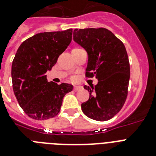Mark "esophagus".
<instances>
[{"label": "esophagus", "mask_w": 156, "mask_h": 156, "mask_svg": "<svg viewBox=\"0 0 156 156\" xmlns=\"http://www.w3.org/2000/svg\"><path fill=\"white\" fill-rule=\"evenodd\" d=\"M83 88V87L82 86H75L74 87H73V90H75V91H78V90H81Z\"/></svg>", "instance_id": "esophagus-1"}]
</instances>
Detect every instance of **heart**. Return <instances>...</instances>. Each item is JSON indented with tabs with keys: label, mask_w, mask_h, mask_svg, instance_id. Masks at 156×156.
<instances>
[{
	"label": "heart",
	"mask_w": 156,
	"mask_h": 156,
	"mask_svg": "<svg viewBox=\"0 0 156 156\" xmlns=\"http://www.w3.org/2000/svg\"><path fill=\"white\" fill-rule=\"evenodd\" d=\"M78 50H83V48H74L73 49V51H78ZM72 79H74V78H72Z\"/></svg>",
	"instance_id": "obj_1"
}]
</instances>
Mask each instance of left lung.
Returning <instances> with one entry per match:
<instances>
[{"mask_svg": "<svg viewBox=\"0 0 156 156\" xmlns=\"http://www.w3.org/2000/svg\"><path fill=\"white\" fill-rule=\"evenodd\" d=\"M73 40L87 52L86 78L98 79L95 87L84 86L90 97L81 105L83 113L95 121L110 120L121 111L128 95L130 69L126 47L102 27L75 29Z\"/></svg>", "mask_w": 156, "mask_h": 156, "instance_id": "left-lung-1", "label": "left lung"}]
</instances>
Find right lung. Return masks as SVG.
Instances as JSON below:
<instances>
[{
	"label": "right lung",
	"instance_id": "right-lung-1",
	"mask_svg": "<svg viewBox=\"0 0 156 156\" xmlns=\"http://www.w3.org/2000/svg\"><path fill=\"white\" fill-rule=\"evenodd\" d=\"M72 34V29L39 33L23 41L16 52L11 69L13 93L30 118L56 116L64 96L73 90L71 84L48 82L46 75L70 44Z\"/></svg>",
	"mask_w": 156,
	"mask_h": 156
}]
</instances>
